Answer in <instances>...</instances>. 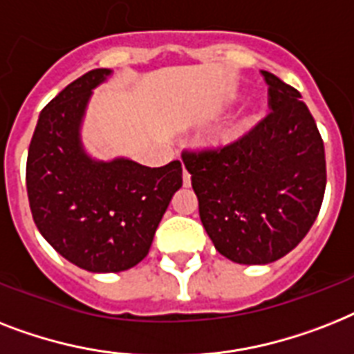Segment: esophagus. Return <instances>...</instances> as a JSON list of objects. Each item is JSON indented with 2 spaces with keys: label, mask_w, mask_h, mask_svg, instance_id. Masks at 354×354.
<instances>
[{
  "label": "esophagus",
  "mask_w": 354,
  "mask_h": 354,
  "mask_svg": "<svg viewBox=\"0 0 354 354\" xmlns=\"http://www.w3.org/2000/svg\"><path fill=\"white\" fill-rule=\"evenodd\" d=\"M183 185H185V187L191 185V174H189L185 169H183Z\"/></svg>",
  "instance_id": "obj_1"
}]
</instances>
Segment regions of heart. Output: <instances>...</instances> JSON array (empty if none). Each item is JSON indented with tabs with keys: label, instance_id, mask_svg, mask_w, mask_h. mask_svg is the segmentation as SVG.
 Wrapping results in <instances>:
<instances>
[{
	"label": "heart",
	"instance_id": "1",
	"mask_svg": "<svg viewBox=\"0 0 354 354\" xmlns=\"http://www.w3.org/2000/svg\"><path fill=\"white\" fill-rule=\"evenodd\" d=\"M254 122H257V109L252 107V105H245L242 109V112H240L234 127L231 129V134H240V132L247 131Z\"/></svg>",
	"mask_w": 354,
	"mask_h": 354
}]
</instances>
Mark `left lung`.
<instances>
[{
  "label": "left lung",
  "instance_id": "8db88e82",
  "mask_svg": "<svg viewBox=\"0 0 354 354\" xmlns=\"http://www.w3.org/2000/svg\"><path fill=\"white\" fill-rule=\"evenodd\" d=\"M272 112L220 151L185 152L200 220L216 251L243 266L280 260L304 240L326 192V152L301 94L261 71Z\"/></svg>",
  "mask_w": 354,
  "mask_h": 354
}]
</instances>
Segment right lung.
Masks as SVG:
<instances>
[{
  "label": "right lung",
  "instance_id": "right-lung-1",
  "mask_svg": "<svg viewBox=\"0 0 354 354\" xmlns=\"http://www.w3.org/2000/svg\"><path fill=\"white\" fill-rule=\"evenodd\" d=\"M111 74V68H94L50 100L27 158L34 223L63 258L91 272L127 271L147 257L182 187L178 160L151 169L129 158L103 162L85 151L82 125L88 100Z\"/></svg>",
  "mask_w": 354,
  "mask_h": 354
}]
</instances>
